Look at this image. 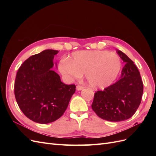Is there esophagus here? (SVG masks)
I'll use <instances>...</instances> for the list:
<instances>
[{
    "instance_id": "obj_1",
    "label": "esophagus",
    "mask_w": 156,
    "mask_h": 156,
    "mask_svg": "<svg viewBox=\"0 0 156 156\" xmlns=\"http://www.w3.org/2000/svg\"><path fill=\"white\" fill-rule=\"evenodd\" d=\"M83 88H84V87L82 85H80V84H78V85H77V87H76V88L77 90H82Z\"/></svg>"
}]
</instances>
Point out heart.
<instances>
[{
  "label": "heart",
  "instance_id": "1",
  "mask_svg": "<svg viewBox=\"0 0 156 156\" xmlns=\"http://www.w3.org/2000/svg\"><path fill=\"white\" fill-rule=\"evenodd\" d=\"M122 66L117 55L107 51H80L72 54V58H63L59 69L69 80L80 79L85 73L89 86L93 88H103L112 83Z\"/></svg>",
  "mask_w": 156,
  "mask_h": 156
}]
</instances>
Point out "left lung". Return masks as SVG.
Here are the masks:
<instances>
[{
	"label": "left lung",
	"mask_w": 156,
	"mask_h": 156,
	"mask_svg": "<svg viewBox=\"0 0 156 156\" xmlns=\"http://www.w3.org/2000/svg\"><path fill=\"white\" fill-rule=\"evenodd\" d=\"M126 63L119 81L94 94L92 110L103 120L119 122L133 116L142 99L143 83L134 62L123 52L117 51Z\"/></svg>",
	"instance_id": "left-lung-1"
}]
</instances>
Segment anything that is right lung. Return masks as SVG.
<instances>
[{"mask_svg": "<svg viewBox=\"0 0 156 156\" xmlns=\"http://www.w3.org/2000/svg\"><path fill=\"white\" fill-rule=\"evenodd\" d=\"M58 51L47 49L27 59L19 68L14 94L20 109L39 124L53 122L62 116L75 92V84H66L52 70Z\"/></svg>", "mask_w": 156, "mask_h": 156, "instance_id": "1", "label": "right lung"}]
</instances>
